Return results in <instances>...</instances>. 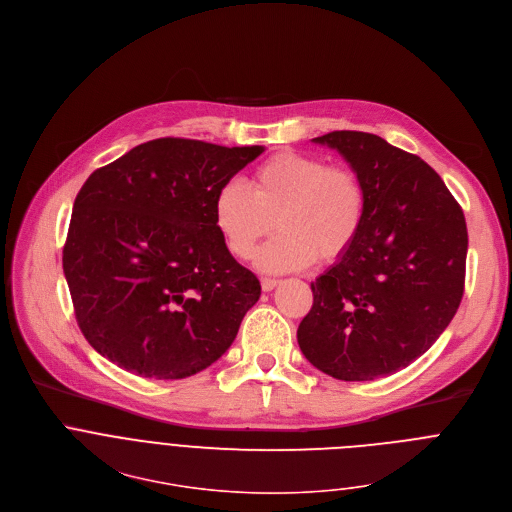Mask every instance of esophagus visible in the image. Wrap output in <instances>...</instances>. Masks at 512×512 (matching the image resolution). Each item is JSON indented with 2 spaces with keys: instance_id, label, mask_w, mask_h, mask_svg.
Returning a JSON list of instances; mask_svg holds the SVG:
<instances>
[{
  "instance_id": "34e87169",
  "label": "esophagus",
  "mask_w": 512,
  "mask_h": 512,
  "mask_svg": "<svg viewBox=\"0 0 512 512\" xmlns=\"http://www.w3.org/2000/svg\"><path fill=\"white\" fill-rule=\"evenodd\" d=\"M279 285V281L277 279H269V277H263L261 279V287H263V291H271V289H275Z\"/></svg>"
}]
</instances>
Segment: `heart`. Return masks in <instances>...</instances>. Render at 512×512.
<instances>
[{"mask_svg":"<svg viewBox=\"0 0 512 512\" xmlns=\"http://www.w3.org/2000/svg\"><path fill=\"white\" fill-rule=\"evenodd\" d=\"M253 193L239 181H225L213 199L215 227L237 259H249L257 243L281 231L257 253L267 273L344 261L356 247L368 215L364 181L350 166L323 158L277 152L253 173Z\"/></svg>","mask_w":512,"mask_h":512,"instance_id":"1","label":"heart"}]
</instances>
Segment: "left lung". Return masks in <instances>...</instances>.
I'll use <instances>...</instances> for the list:
<instances>
[{
    "instance_id": "obj_1",
    "label": "left lung",
    "mask_w": 512,
    "mask_h": 512,
    "mask_svg": "<svg viewBox=\"0 0 512 512\" xmlns=\"http://www.w3.org/2000/svg\"><path fill=\"white\" fill-rule=\"evenodd\" d=\"M313 140L352 164L368 215L352 253L311 283L297 342L331 378H384L420 358L462 301L464 213L432 166L376 134L333 130Z\"/></svg>"
}]
</instances>
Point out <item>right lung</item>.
I'll use <instances>...</instances> for the list:
<instances>
[{"instance_id": "right-lung-1", "label": "right lung", "mask_w": 512, "mask_h": 512, "mask_svg": "<svg viewBox=\"0 0 512 512\" xmlns=\"http://www.w3.org/2000/svg\"><path fill=\"white\" fill-rule=\"evenodd\" d=\"M261 152L166 136L88 177L62 265L100 356L140 378L181 380L229 350L261 283L225 247L213 199Z\"/></svg>"}]
</instances>
